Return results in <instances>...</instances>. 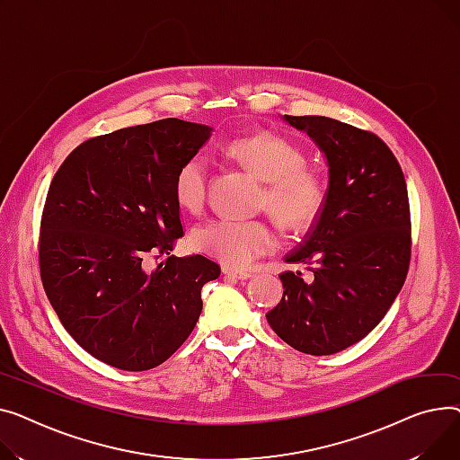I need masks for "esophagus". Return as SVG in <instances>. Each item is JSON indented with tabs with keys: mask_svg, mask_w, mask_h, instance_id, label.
Returning a JSON list of instances; mask_svg holds the SVG:
<instances>
[{
	"mask_svg": "<svg viewBox=\"0 0 460 460\" xmlns=\"http://www.w3.org/2000/svg\"><path fill=\"white\" fill-rule=\"evenodd\" d=\"M223 275L237 279V280H247L252 277V273H249V271H235V269H230V267H223Z\"/></svg>",
	"mask_w": 460,
	"mask_h": 460,
	"instance_id": "34e87169",
	"label": "esophagus"
}]
</instances>
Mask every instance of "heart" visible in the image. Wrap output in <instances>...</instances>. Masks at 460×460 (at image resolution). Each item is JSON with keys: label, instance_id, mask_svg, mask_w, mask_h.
<instances>
[{"label": "heart", "instance_id": "obj_1", "mask_svg": "<svg viewBox=\"0 0 460 460\" xmlns=\"http://www.w3.org/2000/svg\"><path fill=\"white\" fill-rule=\"evenodd\" d=\"M226 154L267 181L265 204L284 228L305 230L315 221L325 189L317 174L305 169L306 157L301 148L273 133H254L230 141ZM206 157L197 154L185 159L172 185L176 204L185 211H200L206 199ZM189 241L197 252L226 267H245L277 247L275 232L263 221L213 219L199 225Z\"/></svg>", "mask_w": 460, "mask_h": 460}]
</instances>
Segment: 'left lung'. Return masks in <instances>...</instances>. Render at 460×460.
I'll return each instance as SVG.
<instances>
[{
	"mask_svg": "<svg viewBox=\"0 0 460 460\" xmlns=\"http://www.w3.org/2000/svg\"><path fill=\"white\" fill-rule=\"evenodd\" d=\"M325 155L329 185L312 230L288 263L282 301L267 323L293 349L323 357L366 338L407 279L411 209L402 171L376 135L329 117H282Z\"/></svg>",
	"mask_w": 460,
	"mask_h": 460,
	"instance_id": "left-lung-1",
	"label": "left lung"
}]
</instances>
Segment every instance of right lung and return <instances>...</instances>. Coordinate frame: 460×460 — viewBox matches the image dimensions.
<instances>
[{
  "label": "right lung",
  "instance_id": "obj_1",
  "mask_svg": "<svg viewBox=\"0 0 460 460\" xmlns=\"http://www.w3.org/2000/svg\"><path fill=\"white\" fill-rule=\"evenodd\" d=\"M213 128L180 119L122 128L79 145L53 178L40 230V279L66 332L126 371L164 364L193 332L202 286L221 267L171 256L183 235L174 176ZM170 258L154 272L150 255Z\"/></svg>",
  "mask_w": 460,
  "mask_h": 460
}]
</instances>
